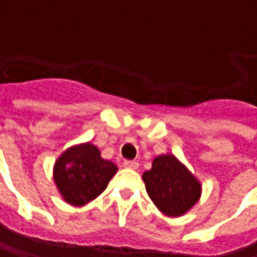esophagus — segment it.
Wrapping results in <instances>:
<instances>
[{"label":"esophagus","mask_w":257,"mask_h":257,"mask_svg":"<svg viewBox=\"0 0 257 257\" xmlns=\"http://www.w3.org/2000/svg\"><path fill=\"white\" fill-rule=\"evenodd\" d=\"M123 167L129 168V169H138L139 168V162L138 161H131V160H126V161H123Z\"/></svg>","instance_id":"1"}]
</instances>
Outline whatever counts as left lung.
<instances>
[{"mask_svg": "<svg viewBox=\"0 0 257 257\" xmlns=\"http://www.w3.org/2000/svg\"><path fill=\"white\" fill-rule=\"evenodd\" d=\"M143 180L151 201L167 216H182L201 195L198 180L172 154L157 157Z\"/></svg>", "mask_w": 257, "mask_h": 257, "instance_id": "left-lung-1", "label": "left lung"}]
</instances>
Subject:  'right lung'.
Listing matches in <instances>:
<instances>
[{
    "instance_id": "obj_1",
    "label": "right lung",
    "mask_w": 257,
    "mask_h": 257,
    "mask_svg": "<svg viewBox=\"0 0 257 257\" xmlns=\"http://www.w3.org/2000/svg\"><path fill=\"white\" fill-rule=\"evenodd\" d=\"M117 171L115 164L101 158L97 147L84 143L59 157L53 178L66 202L82 206L106 190Z\"/></svg>"
}]
</instances>
